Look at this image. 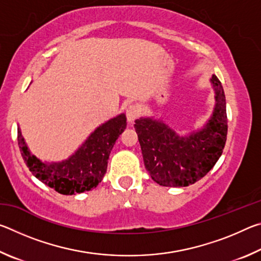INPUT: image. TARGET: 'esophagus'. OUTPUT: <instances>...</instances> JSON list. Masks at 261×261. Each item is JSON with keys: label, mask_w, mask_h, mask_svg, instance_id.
<instances>
[{"label": "esophagus", "mask_w": 261, "mask_h": 261, "mask_svg": "<svg viewBox=\"0 0 261 261\" xmlns=\"http://www.w3.org/2000/svg\"><path fill=\"white\" fill-rule=\"evenodd\" d=\"M139 114H140V109H139L138 106H136V105L130 106V107L126 109V120H127V122H129L130 124H131V123H134L136 118L139 116Z\"/></svg>", "instance_id": "34e87169"}]
</instances>
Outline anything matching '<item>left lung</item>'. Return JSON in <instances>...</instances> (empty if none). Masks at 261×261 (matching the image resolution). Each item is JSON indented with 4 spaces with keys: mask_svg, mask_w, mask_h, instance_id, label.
Masks as SVG:
<instances>
[{
    "mask_svg": "<svg viewBox=\"0 0 261 261\" xmlns=\"http://www.w3.org/2000/svg\"><path fill=\"white\" fill-rule=\"evenodd\" d=\"M210 82L215 105L201 129L180 136L162 120L140 117L135 121L145 168L159 185L189 187L204 177L222 154L228 131L226 95L215 74Z\"/></svg>",
    "mask_w": 261,
    "mask_h": 261,
    "instance_id": "left-lung-1",
    "label": "left lung"
}]
</instances>
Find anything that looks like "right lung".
<instances>
[{
	"label": "right lung",
	"mask_w": 261,
	"mask_h": 261,
	"mask_svg": "<svg viewBox=\"0 0 261 261\" xmlns=\"http://www.w3.org/2000/svg\"><path fill=\"white\" fill-rule=\"evenodd\" d=\"M125 127V114L110 118L96 127L72 155L59 162H43L33 155L19 126L18 146L26 166L35 177L59 193L71 196L98 187L107 171L115 141Z\"/></svg>",
	"instance_id": "obj_1"
}]
</instances>
